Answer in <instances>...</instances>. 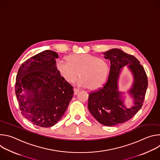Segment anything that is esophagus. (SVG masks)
I'll list each match as a JSON object with an SVG mask.
<instances>
[{
    "mask_svg": "<svg viewBox=\"0 0 160 160\" xmlns=\"http://www.w3.org/2000/svg\"><path fill=\"white\" fill-rule=\"evenodd\" d=\"M73 90H74V94H75V95L77 94V93L79 92V91H80V90H79L78 88H75L73 89Z\"/></svg>",
    "mask_w": 160,
    "mask_h": 160,
    "instance_id": "1",
    "label": "esophagus"
}]
</instances>
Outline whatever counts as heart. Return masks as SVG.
<instances>
[{
  "label": "heart",
  "mask_w": 160,
  "mask_h": 160,
  "mask_svg": "<svg viewBox=\"0 0 160 160\" xmlns=\"http://www.w3.org/2000/svg\"><path fill=\"white\" fill-rule=\"evenodd\" d=\"M56 68L60 75L68 83L75 82L90 90H97L106 82L109 68L104 59L88 54H75L68 57V61L58 59Z\"/></svg>",
  "instance_id": "1"
}]
</instances>
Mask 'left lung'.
<instances>
[{"instance_id": "left-lung-1", "label": "left lung", "mask_w": 160, "mask_h": 160, "mask_svg": "<svg viewBox=\"0 0 160 160\" xmlns=\"http://www.w3.org/2000/svg\"><path fill=\"white\" fill-rule=\"evenodd\" d=\"M110 61L108 79L98 90L88 95V108L92 115L101 124L115 126L131 119L142 106L148 85V77L139 61L131 54L118 49H112L104 53ZM129 64L134 75V83L129 93L134 98V105L127 108L118 91V80L123 66Z\"/></svg>"}]
</instances>
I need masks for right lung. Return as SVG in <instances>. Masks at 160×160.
<instances>
[{"mask_svg": "<svg viewBox=\"0 0 160 160\" xmlns=\"http://www.w3.org/2000/svg\"><path fill=\"white\" fill-rule=\"evenodd\" d=\"M57 58L56 52L43 51L22 63L16 75L15 92L21 114L42 127L57 123L73 96V87L56 70Z\"/></svg>", "mask_w": 160, "mask_h": 160, "instance_id": "right-lung-1", "label": "right lung"}]
</instances>
